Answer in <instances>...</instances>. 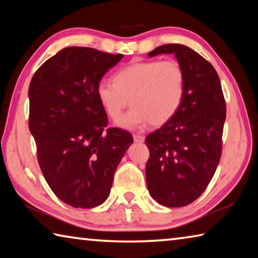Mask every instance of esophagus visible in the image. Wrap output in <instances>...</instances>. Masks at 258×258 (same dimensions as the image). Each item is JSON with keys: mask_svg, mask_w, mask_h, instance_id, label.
Masks as SVG:
<instances>
[{"mask_svg": "<svg viewBox=\"0 0 258 258\" xmlns=\"http://www.w3.org/2000/svg\"><path fill=\"white\" fill-rule=\"evenodd\" d=\"M133 139L135 142H143L145 141V137L143 135H140V134H133Z\"/></svg>", "mask_w": 258, "mask_h": 258, "instance_id": "34e87169", "label": "esophagus"}]
</instances>
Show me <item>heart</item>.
<instances>
[{
  "instance_id": "1",
  "label": "heart",
  "mask_w": 258,
  "mask_h": 258,
  "mask_svg": "<svg viewBox=\"0 0 258 258\" xmlns=\"http://www.w3.org/2000/svg\"><path fill=\"white\" fill-rule=\"evenodd\" d=\"M185 85L184 68L177 60L137 61L117 71L112 82H100L95 95L104 113L115 121L130 99L133 107L119 121L123 127L138 128L149 123L160 126L181 108Z\"/></svg>"
}]
</instances>
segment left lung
<instances>
[{
	"instance_id": "8db88e82",
	"label": "left lung",
	"mask_w": 258,
	"mask_h": 258,
	"mask_svg": "<svg viewBox=\"0 0 258 258\" xmlns=\"http://www.w3.org/2000/svg\"><path fill=\"white\" fill-rule=\"evenodd\" d=\"M173 53L184 68L185 94L171 120L146 138L150 156L147 185L157 203L183 207L206 190L222 155L226 104L211 62L182 44H164L148 53Z\"/></svg>"
}]
</instances>
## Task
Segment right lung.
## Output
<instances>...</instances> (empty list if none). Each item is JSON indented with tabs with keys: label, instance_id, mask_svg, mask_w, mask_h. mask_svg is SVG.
<instances>
[{
	"label": "right lung",
	"instance_id": "add662e5",
	"mask_svg": "<svg viewBox=\"0 0 258 258\" xmlns=\"http://www.w3.org/2000/svg\"><path fill=\"white\" fill-rule=\"evenodd\" d=\"M121 58L64 47L30 81L28 126L38 165L53 194L75 208L97 207L108 198L117 166L133 143L127 131L107 127L95 95L102 76Z\"/></svg>",
	"mask_w": 258,
	"mask_h": 258
}]
</instances>
